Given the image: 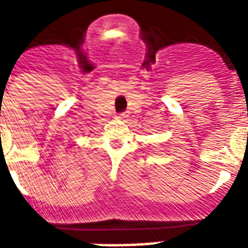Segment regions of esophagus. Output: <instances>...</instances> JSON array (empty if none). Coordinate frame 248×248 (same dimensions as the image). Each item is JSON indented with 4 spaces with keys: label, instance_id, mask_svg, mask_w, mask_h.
<instances>
[{
    "label": "esophagus",
    "instance_id": "obj_1",
    "mask_svg": "<svg viewBox=\"0 0 248 248\" xmlns=\"http://www.w3.org/2000/svg\"><path fill=\"white\" fill-rule=\"evenodd\" d=\"M126 117H127V115H126V114L124 113H121L118 115V118H121V119H124V118H126Z\"/></svg>",
    "mask_w": 248,
    "mask_h": 248
}]
</instances>
